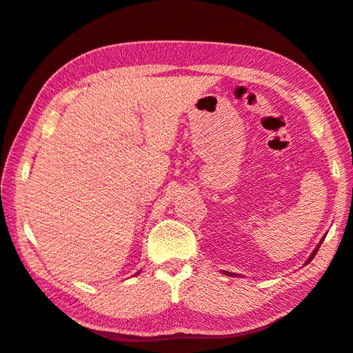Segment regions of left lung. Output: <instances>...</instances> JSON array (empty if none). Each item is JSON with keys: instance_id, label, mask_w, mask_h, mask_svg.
<instances>
[{"instance_id": "8db88e82", "label": "left lung", "mask_w": 353, "mask_h": 353, "mask_svg": "<svg viewBox=\"0 0 353 353\" xmlns=\"http://www.w3.org/2000/svg\"><path fill=\"white\" fill-rule=\"evenodd\" d=\"M323 239H325V237H323ZM323 239H321V241H323ZM320 245H321V242L319 243V245H317V248H315V250L312 251V254H311V256H309V259H307V261H306V263H305V265H307L309 262H311V261H312V259H314V256H315V254H317V251H319ZM222 272H224V274H225V276H232V277H237V274H234V272H228V271H222Z\"/></svg>"}]
</instances>
